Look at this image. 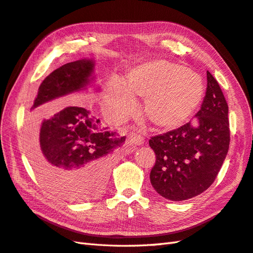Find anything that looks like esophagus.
<instances>
[{
  "label": "esophagus",
  "instance_id": "obj_1",
  "mask_svg": "<svg viewBox=\"0 0 253 253\" xmlns=\"http://www.w3.org/2000/svg\"><path fill=\"white\" fill-rule=\"evenodd\" d=\"M143 142H144V140L142 135L135 133V132H131L130 134H129V137H128V144L129 145H132V146L141 145V144H143Z\"/></svg>",
  "mask_w": 253,
  "mask_h": 253
}]
</instances>
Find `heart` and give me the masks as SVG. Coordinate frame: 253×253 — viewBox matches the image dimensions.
I'll list each match as a JSON object with an SVG mask.
<instances>
[{
    "mask_svg": "<svg viewBox=\"0 0 253 253\" xmlns=\"http://www.w3.org/2000/svg\"><path fill=\"white\" fill-rule=\"evenodd\" d=\"M204 86L201 78L187 67L165 60L146 62L131 68L118 84L102 92L103 109L116 120L134 110L143 99L142 114L155 130L167 132L183 126L201 105Z\"/></svg>",
    "mask_w": 253,
    "mask_h": 253,
    "instance_id": "obj_1",
    "label": "heart"
}]
</instances>
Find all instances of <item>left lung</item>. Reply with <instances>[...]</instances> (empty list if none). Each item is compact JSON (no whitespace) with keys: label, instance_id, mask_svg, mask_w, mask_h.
Wrapping results in <instances>:
<instances>
[{"label":"left lung","instance_id":"left-lung-1","mask_svg":"<svg viewBox=\"0 0 253 253\" xmlns=\"http://www.w3.org/2000/svg\"><path fill=\"white\" fill-rule=\"evenodd\" d=\"M207 87L197 120L148 141L156 155L151 184L171 201L191 199L216 179L230 145L229 107L221 88L207 71Z\"/></svg>","mask_w":253,"mask_h":253}]
</instances>
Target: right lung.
I'll return each instance as SVG.
<instances>
[{"label":"right lung","mask_w":253,"mask_h":253,"mask_svg":"<svg viewBox=\"0 0 253 253\" xmlns=\"http://www.w3.org/2000/svg\"><path fill=\"white\" fill-rule=\"evenodd\" d=\"M95 63L79 60L63 65L44 79L33 107L85 89ZM82 107H67L43 121L32 160L42 184L60 196L81 201L96 197L106 186L112 153L125 142L115 131L100 128Z\"/></svg>","instance_id":"add662e5"}]
</instances>
